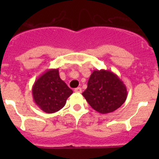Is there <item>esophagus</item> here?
<instances>
[{
    "mask_svg": "<svg viewBox=\"0 0 159 159\" xmlns=\"http://www.w3.org/2000/svg\"><path fill=\"white\" fill-rule=\"evenodd\" d=\"M75 92H77V93H81V91H82V90H81V88H76V89H75Z\"/></svg>",
    "mask_w": 159,
    "mask_h": 159,
    "instance_id": "obj_1",
    "label": "esophagus"
}]
</instances>
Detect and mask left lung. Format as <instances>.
<instances>
[{"mask_svg": "<svg viewBox=\"0 0 159 159\" xmlns=\"http://www.w3.org/2000/svg\"><path fill=\"white\" fill-rule=\"evenodd\" d=\"M82 95L93 109L99 113L107 114L118 109L124 104L128 91L116 74L108 70H94Z\"/></svg>", "mask_w": 159, "mask_h": 159, "instance_id": "1", "label": "left lung"}]
</instances>
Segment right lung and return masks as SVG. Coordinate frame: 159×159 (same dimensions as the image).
Here are the masks:
<instances>
[{"label":"right lung","mask_w":159,"mask_h":159,"mask_svg":"<svg viewBox=\"0 0 159 159\" xmlns=\"http://www.w3.org/2000/svg\"><path fill=\"white\" fill-rule=\"evenodd\" d=\"M73 93L61 79L58 69H48L34 83L32 95L37 106L46 113L58 111Z\"/></svg>","instance_id":"obj_1"}]
</instances>
